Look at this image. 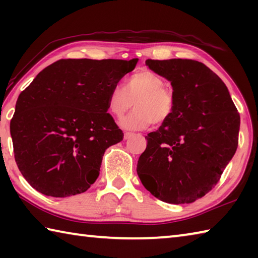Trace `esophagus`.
<instances>
[{
	"label": "esophagus",
	"instance_id": "obj_1",
	"mask_svg": "<svg viewBox=\"0 0 258 258\" xmlns=\"http://www.w3.org/2000/svg\"><path fill=\"white\" fill-rule=\"evenodd\" d=\"M132 137H133V133H130V132L124 133V139L125 140H128V139H131Z\"/></svg>",
	"mask_w": 258,
	"mask_h": 258
}]
</instances>
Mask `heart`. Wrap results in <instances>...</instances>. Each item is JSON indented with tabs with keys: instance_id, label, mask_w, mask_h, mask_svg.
<instances>
[{
	"instance_id": "b5f03b06",
	"label": "heart",
	"mask_w": 258,
	"mask_h": 258,
	"mask_svg": "<svg viewBox=\"0 0 258 258\" xmlns=\"http://www.w3.org/2000/svg\"><path fill=\"white\" fill-rule=\"evenodd\" d=\"M108 109L116 118H121L134 104L135 110L120 121L121 127L140 131L150 124L161 125L171 118L175 97L164 78L150 71H140L131 75L125 87L116 86L108 97Z\"/></svg>"
}]
</instances>
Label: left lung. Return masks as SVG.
<instances>
[{"label":"left lung","instance_id":"8db88e82","mask_svg":"<svg viewBox=\"0 0 258 258\" xmlns=\"http://www.w3.org/2000/svg\"><path fill=\"white\" fill-rule=\"evenodd\" d=\"M146 64L171 82V118L148 134L137 172L152 196L168 204H190L220 180L238 147L240 115L223 81L203 62L151 60Z\"/></svg>","mask_w":258,"mask_h":258}]
</instances>
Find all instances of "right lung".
<instances>
[{
    "label": "right lung",
    "instance_id": "obj_1",
    "mask_svg": "<svg viewBox=\"0 0 258 258\" xmlns=\"http://www.w3.org/2000/svg\"><path fill=\"white\" fill-rule=\"evenodd\" d=\"M139 59H61L19 94L10 123L15 159L35 190L64 198L99 176L107 148L124 134L108 113V97Z\"/></svg>",
    "mask_w": 258,
    "mask_h": 258
}]
</instances>
